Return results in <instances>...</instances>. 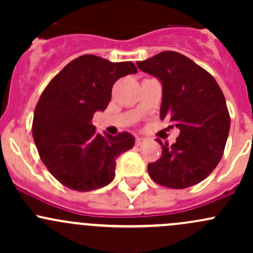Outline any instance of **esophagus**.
<instances>
[{
	"label": "esophagus",
	"instance_id": "34e87169",
	"mask_svg": "<svg viewBox=\"0 0 253 253\" xmlns=\"http://www.w3.org/2000/svg\"><path fill=\"white\" fill-rule=\"evenodd\" d=\"M143 143H144V138H141V137H136V145H137V147L142 145Z\"/></svg>",
	"mask_w": 253,
	"mask_h": 253
}]
</instances>
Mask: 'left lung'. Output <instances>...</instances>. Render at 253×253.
I'll return each instance as SVG.
<instances>
[{
    "mask_svg": "<svg viewBox=\"0 0 253 253\" xmlns=\"http://www.w3.org/2000/svg\"><path fill=\"white\" fill-rule=\"evenodd\" d=\"M137 66L162 82L160 119L180 129L174 144L158 139L162 157L148 164L149 176L165 187H191L209 176L223 157L230 129L223 91L211 73L175 51H163Z\"/></svg>",
    "mask_w": 253,
    "mask_h": 253,
    "instance_id": "left-lung-1",
    "label": "left lung"
}]
</instances>
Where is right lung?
Returning a JSON list of instances; mask_svg holds the SVG:
<instances>
[{"instance_id":"obj_1","label":"right lung","mask_w":253,"mask_h":253,"mask_svg":"<svg viewBox=\"0 0 253 253\" xmlns=\"http://www.w3.org/2000/svg\"><path fill=\"white\" fill-rule=\"evenodd\" d=\"M137 67L131 61L110 62L94 55L71 61L42 91L33 119V138L50 174L71 190L86 192L109 185L116 159L132 149L128 132L96 133L94 112L104 111L115 82Z\"/></svg>"}]
</instances>
